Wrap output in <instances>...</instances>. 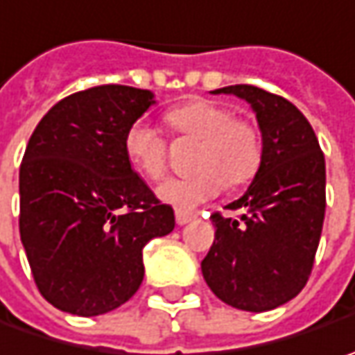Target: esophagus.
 <instances>
[{
  "label": "esophagus",
  "mask_w": 355,
  "mask_h": 355,
  "mask_svg": "<svg viewBox=\"0 0 355 355\" xmlns=\"http://www.w3.org/2000/svg\"><path fill=\"white\" fill-rule=\"evenodd\" d=\"M175 216H177V224H187V223H191V220H194L196 218V214L194 212H189V210H180L178 208L177 212H175Z\"/></svg>",
  "instance_id": "34e87169"
}]
</instances>
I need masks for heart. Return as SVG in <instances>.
<instances>
[{
  "mask_svg": "<svg viewBox=\"0 0 355 355\" xmlns=\"http://www.w3.org/2000/svg\"><path fill=\"white\" fill-rule=\"evenodd\" d=\"M164 121L180 137L196 139L193 166L184 177L166 178L157 196L177 208H193L216 196L224 184L239 187L254 177L262 164V137L254 123L232 116L218 103L196 99L166 111ZM123 150L132 168L148 178L166 171V139L147 121H135L123 137Z\"/></svg>",
  "mask_w": 355,
  "mask_h": 355,
  "instance_id": "obj_1",
  "label": "heart"
}]
</instances>
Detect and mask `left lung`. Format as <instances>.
Here are the masks:
<instances>
[{"instance_id": "left-lung-1", "label": "left lung", "mask_w": 355, "mask_h": 355, "mask_svg": "<svg viewBox=\"0 0 355 355\" xmlns=\"http://www.w3.org/2000/svg\"><path fill=\"white\" fill-rule=\"evenodd\" d=\"M214 95L250 103L262 132V164L252 184L214 212V242L200 268L208 288L228 306L266 312L298 296L314 266L326 212V162L308 119L284 97L254 85Z\"/></svg>"}]
</instances>
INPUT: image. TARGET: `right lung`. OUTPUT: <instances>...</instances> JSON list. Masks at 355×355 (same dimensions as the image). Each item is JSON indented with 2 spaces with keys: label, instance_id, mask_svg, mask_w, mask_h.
Segmentation results:
<instances>
[{
  "label": "right lung",
  "instance_id": "add662e5",
  "mask_svg": "<svg viewBox=\"0 0 355 355\" xmlns=\"http://www.w3.org/2000/svg\"><path fill=\"white\" fill-rule=\"evenodd\" d=\"M155 105L147 89L73 93L39 121L19 168V234L39 292L75 316L119 308L145 276L143 248L175 228L123 150L129 125Z\"/></svg>",
  "mask_w": 355,
  "mask_h": 355
}]
</instances>
